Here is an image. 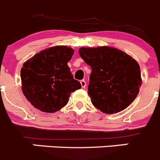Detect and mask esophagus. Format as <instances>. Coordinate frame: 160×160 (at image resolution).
<instances>
[{"label": "esophagus", "instance_id": "1", "mask_svg": "<svg viewBox=\"0 0 160 160\" xmlns=\"http://www.w3.org/2000/svg\"><path fill=\"white\" fill-rule=\"evenodd\" d=\"M80 84H81V87L84 88L86 87V81H85L84 80H80Z\"/></svg>", "mask_w": 160, "mask_h": 160}]
</instances>
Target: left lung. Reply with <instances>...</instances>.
<instances>
[{"label": "left lung", "instance_id": "1", "mask_svg": "<svg viewBox=\"0 0 160 160\" xmlns=\"http://www.w3.org/2000/svg\"><path fill=\"white\" fill-rule=\"evenodd\" d=\"M79 54L92 68L88 93L94 107L114 114L133 102L142 82L136 60L110 46L82 47Z\"/></svg>", "mask_w": 160, "mask_h": 160}]
</instances>
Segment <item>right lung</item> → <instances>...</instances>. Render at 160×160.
I'll return each instance as SVG.
<instances>
[{"label": "right lung", "instance_id": "add662e5", "mask_svg": "<svg viewBox=\"0 0 160 160\" xmlns=\"http://www.w3.org/2000/svg\"><path fill=\"white\" fill-rule=\"evenodd\" d=\"M74 50L56 46L36 53L20 71L22 91L34 107L54 113L65 107L72 92L81 88L68 66Z\"/></svg>", "mask_w": 160, "mask_h": 160}]
</instances>
